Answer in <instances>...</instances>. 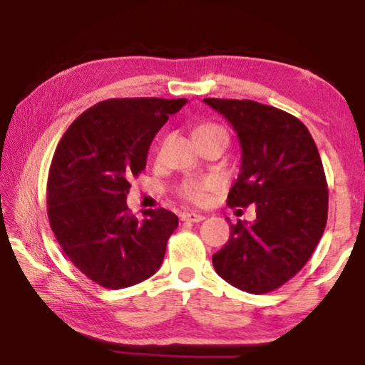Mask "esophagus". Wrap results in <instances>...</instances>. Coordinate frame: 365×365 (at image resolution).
Masks as SVG:
<instances>
[{"label": "esophagus", "instance_id": "esophagus-1", "mask_svg": "<svg viewBox=\"0 0 365 365\" xmlns=\"http://www.w3.org/2000/svg\"><path fill=\"white\" fill-rule=\"evenodd\" d=\"M204 219L202 214H196V212H182L181 214V221L184 222H201Z\"/></svg>", "mask_w": 365, "mask_h": 365}]
</instances>
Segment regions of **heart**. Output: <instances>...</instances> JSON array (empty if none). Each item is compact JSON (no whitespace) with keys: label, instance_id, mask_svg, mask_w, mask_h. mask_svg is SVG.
<instances>
[{"label":"heart","instance_id":"heart-1","mask_svg":"<svg viewBox=\"0 0 365 365\" xmlns=\"http://www.w3.org/2000/svg\"><path fill=\"white\" fill-rule=\"evenodd\" d=\"M217 133H226V129L222 126H219L216 123H204V124H199V126L194 129V138L199 139V138H206V136H212V134H217ZM216 179L212 178H201V179H187V181H184L181 184V187H179V194H181V197L184 201L187 202H192V204H202L206 201L207 197V192L211 191V189L216 187Z\"/></svg>","mask_w":365,"mask_h":365}]
</instances>
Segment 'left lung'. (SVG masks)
I'll use <instances>...</instances> for the list:
<instances>
[{
  "label": "left lung",
  "mask_w": 365,
  "mask_h": 365,
  "mask_svg": "<svg viewBox=\"0 0 365 365\" xmlns=\"http://www.w3.org/2000/svg\"><path fill=\"white\" fill-rule=\"evenodd\" d=\"M204 103L232 124L242 148L229 207L254 204L257 216L249 226L231 224L212 266L241 291L271 292L306 266L326 229L329 191L321 156L309 129L282 109L251 99Z\"/></svg>",
  "instance_id": "8db88e82"
}]
</instances>
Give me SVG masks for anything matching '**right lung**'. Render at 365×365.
I'll return each instance as SVG.
<instances>
[{
  "instance_id": "1",
  "label": "right lung",
  "mask_w": 365,
  "mask_h": 365,
  "mask_svg": "<svg viewBox=\"0 0 365 365\" xmlns=\"http://www.w3.org/2000/svg\"><path fill=\"white\" fill-rule=\"evenodd\" d=\"M186 99L113 98L74 119L48 174V217L63 252L88 279L123 289L161 266L178 216L126 206L131 179L146 169L153 138Z\"/></svg>"
}]
</instances>
